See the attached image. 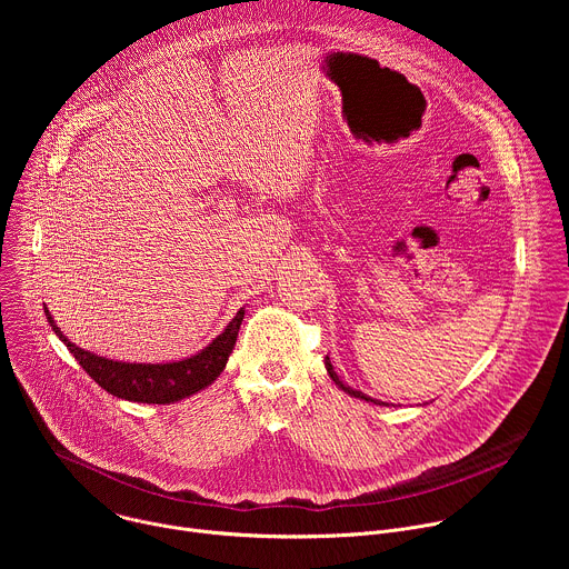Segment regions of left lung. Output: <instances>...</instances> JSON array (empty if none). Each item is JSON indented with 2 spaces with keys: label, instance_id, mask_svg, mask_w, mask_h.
Masks as SVG:
<instances>
[{
  "label": "left lung",
  "instance_id": "8db88e82",
  "mask_svg": "<svg viewBox=\"0 0 569 569\" xmlns=\"http://www.w3.org/2000/svg\"><path fill=\"white\" fill-rule=\"evenodd\" d=\"M323 365H327V371H329V376L333 378V382L342 389V391H347L349 396H353V398H360V400H367V402H373V405H389V402H382V400H376V398H371V396H367V393H362V391H358V389H353V387H349L347 382H342V378L336 373V369H333V365H331V358L327 356V360H323Z\"/></svg>",
  "mask_w": 569,
  "mask_h": 569
}]
</instances>
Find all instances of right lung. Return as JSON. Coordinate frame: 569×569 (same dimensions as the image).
<instances>
[{
	"instance_id": "obj_1",
	"label": "right lung",
	"mask_w": 569,
	"mask_h": 569,
	"mask_svg": "<svg viewBox=\"0 0 569 569\" xmlns=\"http://www.w3.org/2000/svg\"><path fill=\"white\" fill-rule=\"evenodd\" d=\"M44 312L53 333L62 340V345L78 360V365L94 378V382H99L106 391H110L117 398L132 400V402H148V405L178 402L209 387L224 369L238 338L240 321L246 317V308H240L236 317L227 323L224 331L216 336L196 356L184 360H173V362L150 365V362L110 360L92 351L80 349L67 340V336L60 331V327L53 321L47 308Z\"/></svg>"
}]
</instances>
